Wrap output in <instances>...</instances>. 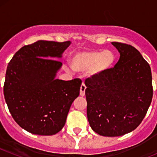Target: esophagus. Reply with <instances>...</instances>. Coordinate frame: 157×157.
<instances>
[{
  "label": "esophagus",
  "instance_id": "34e87169",
  "mask_svg": "<svg viewBox=\"0 0 157 157\" xmlns=\"http://www.w3.org/2000/svg\"><path fill=\"white\" fill-rule=\"evenodd\" d=\"M86 89V86H85V84H82L81 87H80V96H82V97L85 96Z\"/></svg>",
  "mask_w": 157,
  "mask_h": 157
}]
</instances>
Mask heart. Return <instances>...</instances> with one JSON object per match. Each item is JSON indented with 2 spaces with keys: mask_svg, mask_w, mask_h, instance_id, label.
<instances>
[{
  "mask_svg": "<svg viewBox=\"0 0 157 157\" xmlns=\"http://www.w3.org/2000/svg\"><path fill=\"white\" fill-rule=\"evenodd\" d=\"M116 56L112 51L105 50L82 51L72 55L71 66L78 72L89 71L91 78L98 77L110 69L114 64Z\"/></svg>",
  "mask_w": 157,
  "mask_h": 157,
  "instance_id": "heart-1",
  "label": "heart"
}]
</instances>
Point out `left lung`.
Wrapping results in <instances>:
<instances>
[{
    "label": "left lung",
    "mask_w": 157,
    "mask_h": 157,
    "mask_svg": "<svg viewBox=\"0 0 157 157\" xmlns=\"http://www.w3.org/2000/svg\"><path fill=\"white\" fill-rule=\"evenodd\" d=\"M112 44L120 54L116 66L85 82L89 123L94 131L105 137L122 136L135 130L152 98L149 63L134 47Z\"/></svg>",
    "instance_id": "obj_1"
}]
</instances>
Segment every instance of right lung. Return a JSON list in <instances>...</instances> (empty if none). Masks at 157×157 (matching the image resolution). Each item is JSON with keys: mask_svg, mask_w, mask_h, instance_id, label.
<instances>
[{"mask_svg": "<svg viewBox=\"0 0 157 157\" xmlns=\"http://www.w3.org/2000/svg\"><path fill=\"white\" fill-rule=\"evenodd\" d=\"M71 44L39 40L22 47L7 67L4 95L15 121L28 132L53 135L66 123L82 81L56 78L62 55Z\"/></svg>", "mask_w": 157, "mask_h": 157, "instance_id": "right-lung-1", "label": "right lung"}]
</instances>
